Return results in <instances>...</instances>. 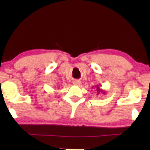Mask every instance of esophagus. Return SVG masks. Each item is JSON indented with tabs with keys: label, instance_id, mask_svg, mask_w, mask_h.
<instances>
[{
	"label": "esophagus",
	"instance_id": "esophagus-1",
	"mask_svg": "<svg viewBox=\"0 0 150 150\" xmlns=\"http://www.w3.org/2000/svg\"><path fill=\"white\" fill-rule=\"evenodd\" d=\"M72 83L74 85H80V84H81V81H79V80H74Z\"/></svg>",
	"mask_w": 150,
	"mask_h": 150
}]
</instances>
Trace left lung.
Here are the masks:
<instances>
[{"label":"left lung","instance_id":"obj_1","mask_svg":"<svg viewBox=\"0 0 150 150\" xmlns=\"http://www.w3.org/2000/svg\"><path fill=\"white\" fill-rule=\"evenodd\" d=\"M93 88H94L96 90V91H97V95H98V94L100 93H106V91H104V90H102L100 89V86L99 85H97V86H95V87H93Z\"/></svg>","mask_w":150,"mask_h":150}]
</instances>
